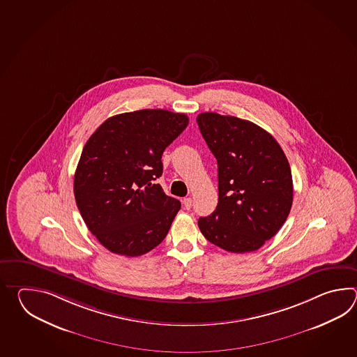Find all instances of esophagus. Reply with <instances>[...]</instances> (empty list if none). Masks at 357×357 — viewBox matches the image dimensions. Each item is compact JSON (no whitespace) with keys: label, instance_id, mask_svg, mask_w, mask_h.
Segmentation results:
<instances>
[{"label":"esophagus","instance_id":"34e87169","mask_svg":"<svg viewBox=\"0 0 357 357\" xmlns=\"http://www.w3.org/2000/svg\"><path fill=\"white\" fill-rule=\"evenodd\" d=\"M182 204H183V208H185V209H188V211H189L190 208H191V205H192V200H191V197H185V199H183V202H182Z\"/></svg>","mask_w":357,"mask_h":357}]
</instances>
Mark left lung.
<instances>
[{"label":"left lung","mask_w":357,"mask_h":357,"mask_svg":"<svg viewBox=\"0 0 357 357\" xmlns=\"http://www.w3.org/2000/svg\"><path fill=\"white\" fill-rule=\"evenodd\" d=\"M197 122L218 163V204L199 218V228L223 250H258L289 217L294 199L289 160L268 131L248 120L204 112Z\"/></svg>","instance_id":"1"}]
</instances>
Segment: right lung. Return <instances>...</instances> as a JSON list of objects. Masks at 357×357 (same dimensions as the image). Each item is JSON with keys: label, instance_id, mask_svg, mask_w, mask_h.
Here are the masks:
<instances>
[{"label": "right lung", "instance_id": "add662e5", "mask_svg": "<svg viewBox=\"0 0 357 357\" xmlns=\"http://www.w3.org/2000/svg\"><path fill=\"white\" fill-rule=\"evenodd\" d=\"M189 117L140 109L107 119L93 132L76 167L74 194L86 227L106 249L139 257L158 246L181 208L155 180L162 154Z\"/></svg>", "mask_w": 357, "mask_h": 357}]
</instances>
